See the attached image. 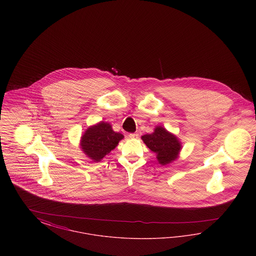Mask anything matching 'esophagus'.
<instances>
[{"label":"esophagus","mask_w":256,"mask_h":256,"mask_svg":"<svg viewBox=\"0 0 256 256\" xmlns=\"http://www.w3.org/2000/svg\"><path fill=\"white\" fill-rule=\"evenodd\" d=\"M128 136H130V139H137L138 138V134H130Z\"/></svg>","instance_id":"34e87169"}]
</instances>
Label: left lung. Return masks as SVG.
I'll return each mask as SVG.
<instances>
[{
  "label": "left lung",
  "mask_w": 256,
  "mask_h": 256,
  "mask_svg": "<svg viewBox=\"0 0 256 256\" xmlns=\"http://www.w3.org/2000/svg\"><path fill=\"white\" fill-rule=\"evenodd\" d=\"M146 146L156 154L159 164L169 165L180 158L182 148L180 139L162 126H156L154 132L141 137Z\"/></svg>",
  "instance_id": "left-lung-1"
}]
</instances>
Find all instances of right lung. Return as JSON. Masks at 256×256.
Masks as SVG:
<instances>
[{
    "mask_svg": "<svg viewBox=\"0 0 256 256\" xmlns=\"http://www.w3.org/2000/svg\"><path fill=\"white\" fill-rule=\"evenodd\" d=\"M122 138L124 135L115 132L110 122L100 121L86 130L80 137V146L88 158L100 162L118 146Z\"/></svg>",
    "mask_w": 256,
    "mask_h": 256,
    "instance_id": "right-lung-1",
    "label": "right lung"
}]
</instances>
